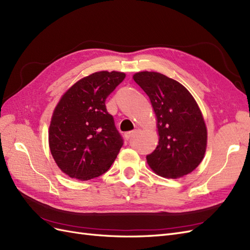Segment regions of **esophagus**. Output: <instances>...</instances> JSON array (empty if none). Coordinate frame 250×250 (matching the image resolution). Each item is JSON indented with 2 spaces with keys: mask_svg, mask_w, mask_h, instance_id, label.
Masks as SVG:
<instances>
[{
  "mask_svg": "<svg viewBox=\"0 0 250 250\" xmlns=\"http://www.w3.org/2000/svg\"><path fill=\"white\" fill-rule=\"evenodd\" d=\"M135 134V131H130V132H127V133H125V138H126V140L127 141H129L133 135Z\"/></svg>",
  "mask_w": 250,
  "mask_h": 250,
  "instance_id": "34e87169",
  "label": "esophagus"
}]
</instances>
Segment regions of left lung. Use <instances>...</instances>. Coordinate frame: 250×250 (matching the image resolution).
<instances>
[{
    "instance_id": "left-lung-1",
    "label": "left lung",
    "mask_w": 250,
    "mask_h": 250,
    "mask_svg": "<svg viewBox=\"0 0 250 250\" xmlns=\"http://www.w3.org/2000/svg\"><path fill=\"white\" fill-rule=\"evenodd\" d=\"M149 97L156 117L158 145L147 155L157 175L176 179L198 167L206 154L208 129L191 93L176 80L157 72L132 76Z\"/></svg>"
}]
</instances>
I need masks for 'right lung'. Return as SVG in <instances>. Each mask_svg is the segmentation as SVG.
Instances as JSON below:
<instances>
[{
    "instance_id": "add662e5",
    "label": "right lung",
    "mask_w": 250,
    "mask_h": 250,
    "mask_svg": "<svg viewBox=\"0 0 250 250\" xmlns=\"http://www.w3.org/2000/svg\"><path fill=\"white\" fill-rule=\"evenodd\" d=\"M126 77L122 72L100 71L78 80L53 111L49 147L58 168L67 176L89 180L102 175L123 146L106 98Z\"/></svg>"
}]
</instances>
